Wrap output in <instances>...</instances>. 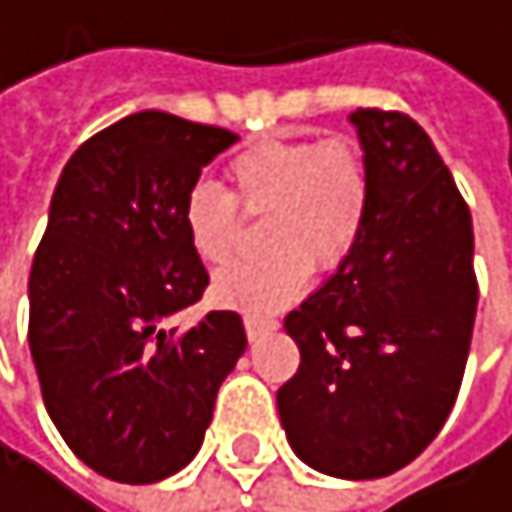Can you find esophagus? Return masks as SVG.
I'll return each mask as SVG.
<instances>
[{"mask_svg":"<svg viewBox=\"0 0 512 512\" xmlns=\"http://www.w3.org/2000/svg\"><path fill=\"white\" fill-rule=\"evenodd\" d=\"M279 322L273 316H261V313H245V334H248V341H258L264 338L267 331H273Z\"/></svg>","mask_w":512,"mask_h":512,"instance_id":"1","label":"esophagus"}]
</instances>
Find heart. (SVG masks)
<instances>
[{
  "mask_svg": "<svg viewBox=\"0 0 512 512\" xmlns=\"http://www.w3.org/2000/svg\"><path fill=\"white\" fill-rule=\"evenodd\" d=\"M230 193L196 184L181 227L202 264L239 248L242 218H267L264 258L236 261L211 282L221 307L270 313L301 294L310 270L334 273L356 251L371 211V171L353 137H267L227 162Z\"/></svg>",
  "mask_w": 512,
  "mask_h": 512,
  "instance_id": "heart-1",
  "label": "heart"
}]
</instances>
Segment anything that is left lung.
Wrapping results in <instances>:
<instances>
[{
  "instance_id": "left-lung-1",
  "label": "left lung",
  "mask_w": 512,
  "mask_h": 512,
  "mask_svg": "<svg viewBox=\"0 0 512 512\" xmlns=\"http://www.w3.org/2000/svg\"><path fill=\"white\" fill-rule=\"evenodd\" d=\"M371 211L356 251L285 316L301 350L276 393L298 458L341 479L402 470L455 408L479 301L473 221L427 131L356 110Z\"/></svg>"
}]
</instances>
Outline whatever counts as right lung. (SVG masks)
Returning <instances> with one entry per match:
<instances>
[{"label": "right lung", "mask_w": 512, "mask_h": 512, "mask_svg": "<svg viewBox=\"0 0 512 512\" xmlns=\"http://www.w3.org/2000/svg\"><path fill=\"white\" fill-rule=\"evenodd\" d=\"M239 137L171 113H134L70 156L30 270V353L73 455L116 482L187 467L218 387L245 353L239 313L174 316L208 285L181 227L202 168Z\"/></svg>", "instance_id": "add662e5"}]
</instances>
